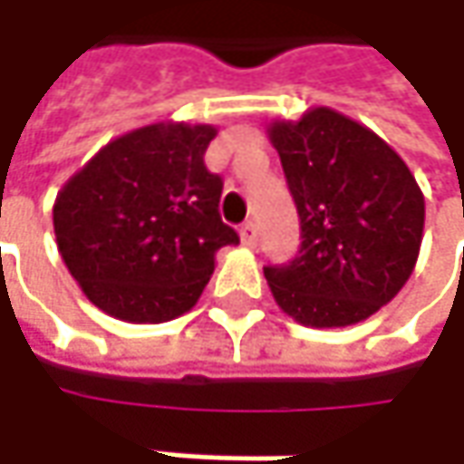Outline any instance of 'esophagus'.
I'll return each instance as SVG.
<instances>
[{
	"label": "esophagus",
	"instance_id": "esophagus-1",
	"mask_svg": "<svg viewBox=\"0 0 464 464\" xmlns=\"http://www.w3.org/2000/svg\"><path fill=\"white\" fill-rule=\"evenodd\" d=\"M240 237H242V245H247V247H256V245H258V227H256V222L242 224Z\"/></svg>",
	"mask_w": 464,
	"mask_h": 464
}]
</instances>
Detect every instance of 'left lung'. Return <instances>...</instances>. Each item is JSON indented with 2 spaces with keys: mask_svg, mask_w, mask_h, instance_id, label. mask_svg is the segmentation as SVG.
I'll return each mask as SVG.
<instances>
[{
  "mask_svg": "<svg viewBox=\"0 0 464 464\" xmlns=\"http://www.w3.org/2000/svg\"><path fill=\"white\" fill-rule=\"evenodd\" d=\"M299 214L302 245L266 266L276 304L310 328H346L387 304L413 274L423 193L392 147L330 108L268 126Z\"/></svg>",
  "mask_w": 464,
  "mask_h": 464,
  "instance_id": "8db88e82",
  "label": "left lung"
}]
</instances>
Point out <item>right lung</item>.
<instances>
[{"label": "right lung", "mask_w": 464, "mask_h": 464, "mask_svg": "<svg viewBox=\"0 0 464 464\" xmlns=\"http://www.w3.org/2000/svg\"><path fill=\"white\" fill-rule=\"evenodd\" d=\"M214 126L152 123L105 144L69 178L53 204V232L87 299L126 323L188 312L237 245L222 222V178L204 154Z\"/></svg>", "instance_id": "1"}]
</instances>
